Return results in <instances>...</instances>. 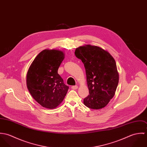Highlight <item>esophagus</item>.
Masks as SVG:
<instances>
[{"instance_id":"1","label":"esophagus","mask_w":147,"mask_h":147,"mask_svg":"<svg viewBox=\"0 0 147 147\" xmlns=\"http://www.w3.org/2000/svg\"><path fill=\"white\" fill-rule=\"evenodd\" d=\"M71 88L74 90H75V89H77L78 88V85H74V86H72L71 87Z\"/></svg>"}]
</instances>
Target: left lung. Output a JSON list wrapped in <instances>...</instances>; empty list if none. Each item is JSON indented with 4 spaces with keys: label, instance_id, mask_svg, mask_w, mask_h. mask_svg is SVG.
Returning <instances> with one entry per match:
<instances>
[{
    "label": "left lung",
    "instance_id": "1",
    "mask_svg": "<svg viewBox=\"0 0 147 147\" xmlns=\"http://www.w3.org/2000/svg\"><path fill=\"white\" fill-rule=\"evenodd\" d=\"M75 55L85 68L89 94L84 105L92 109L104 108L114 96L119 82L115 59L107 51L90 45L77 47Z\"/></svg>",
    "mask_w": 147,
    "mask_h": 147
}]
</instances>
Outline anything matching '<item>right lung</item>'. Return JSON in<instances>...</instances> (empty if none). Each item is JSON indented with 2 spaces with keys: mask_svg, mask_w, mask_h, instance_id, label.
Returning <instances> with one entry per match:
<instances>
[{
  "mask_svg": "<svg viewBox=\"0 0 147 147\" xmlns=\"http://www.w3.org/2000/svg\"><path fill=\"white\" fill-rule=\"evenodd\" d=\"M63 51L45 49L35 58L26 74L27 88L42 107L53 109L63 101L69 87L58 74L64 59Z\"/></svg>",
  "mask_w": 147,
  "mask_h": 147,
  "instance_id": "obj_1",
  "label": "right lung"
}]
</instances>
